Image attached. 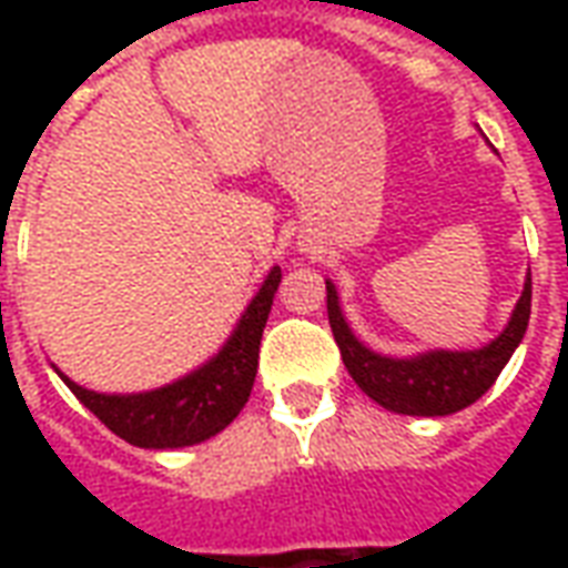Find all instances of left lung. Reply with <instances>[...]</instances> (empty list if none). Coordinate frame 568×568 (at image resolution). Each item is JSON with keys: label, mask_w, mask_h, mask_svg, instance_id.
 Listing matches in <instances>:
<instances>
[{"label": "left lung", "mask_w": 568, "mask_h": 568, "mask_svg": "<svg viewBox=\"0 0 568 568\" xmlns=\"http://www.w3.org/2000/svg\"><path fill=\"white\" fill-rule=\"evenodd\" d=\"M325 292H328V322H332L334 341L341 346L349 377L377 405L393 414H407V417H447L475 405L496 383L501 368L514 356V349L524 341L529 307H532V280L526 276L520 301L511 310L505 332L493 337L487 346L428 349L417 356L395 358L374 353L353 334L332 280H325Z\"/></svg>", "instance_id": "obj_1"}]
</instances>
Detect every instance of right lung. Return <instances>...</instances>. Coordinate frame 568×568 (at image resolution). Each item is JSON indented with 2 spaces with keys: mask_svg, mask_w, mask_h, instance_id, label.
Here are the masks:
<instances>
[{
  "mask_svg": "<svg viewBox=\"0 0 568 568\" xmlns=\"http://www.w3.org/2000/svg\"><path fill=\"white\" fill-rule=\"evenodd\" d=\"M280 280H283V271L271 267L222 349L206 365L166 383L161 389L130 395L93 393L69 381L63 371H54L93 417L133 447L173 450V447L200 444L219 435L224 426H231L248 402L255 371H258L261 334L271 316Z\"/></svg>",
  "mask_w": 568,
  "mask_h": 568,
  "instance_id": "obj_1",
  "label": "right lung"
}]
</instances>
